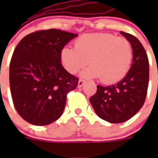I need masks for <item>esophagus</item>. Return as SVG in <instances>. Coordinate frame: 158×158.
I'll use <instances>...</instances> for the list:
<instances>
[{
  "label": "esophagus",
  "mask_w": 158,
  "mask_h": 158,
  "mask_svg": "<svg viewBox=\"0 0 158 158\" xmlns=\"http://www.w3.org/2000/svg\"><path fill=\"white\" fill-rule=\"evenodd\" d=\"M84 83H85V81H84V80L79 79V81H78V87L81 88V87H82V86L84 85Z\"/></svg>",
  "instance_id": "esophagus-1"
}]
</instances>
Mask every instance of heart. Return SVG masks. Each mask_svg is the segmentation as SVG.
<instances>
[{
    "label": "heart",
    "mask_w": 158,
    "mask_h": 158,
    "mask_svg": "<svg viewBox=\"0 0 158 158\" xmlns=\"http://www.w3.org/2000/svg\"><path fill=\"white\" fill-rule=\"evenodd\" d=\"M60 60L70 74L77 73L89 60L90 66L83 75L112 84L122 80L128 73L133 50L125 38L111 33L84 34L75 41V48L64 47Z\"/></svg>",
    "instance_id": "b5f03b06"
}]
</instances>
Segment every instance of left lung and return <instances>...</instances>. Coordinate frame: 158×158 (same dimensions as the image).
Returning <instances> with one entry per match:
<instances>
[{
    "instance_id": "1",
    "label": "left lung",
    "mask_w": 158,
    "mask_h": 158,
    "mask_svg": "<svg viewBox=\"0 0 158 158\" xmlns=\"http://www.w3.org/2000/svg\"><path fill=\"white\" fill-rule=\"evenodd\" d=\"M130 42L133 62L128 73L116 84L97 86L89 102L97 115L110 123L128 120L143 107L149 85V59L142 43L129 33L120 31Z\"/></svg>"
}]
</instances>
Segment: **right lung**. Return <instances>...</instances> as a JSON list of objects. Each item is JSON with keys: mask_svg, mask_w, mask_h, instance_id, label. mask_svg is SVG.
Listing matches in <instances>:
<instances>
[{"mask_svg": "<svg viewBox=\"0 0 158 158\" xmlns=\"http://www.w3.org/2000/svg\"><path fill=\"white\" fill-rule=\"evenodd\" d=\"M76 36L42 30L25 36L15 47L9 65L10 91L16 112L29 123L46 126L61 116L78 78L62 67L60 52Z\"/></svg>", "mask_w": 158, "mask_h": 158, "instance_id": "right-lung-1", "label": "right lung"}]
</instances>
